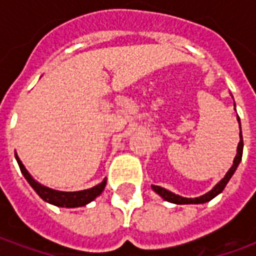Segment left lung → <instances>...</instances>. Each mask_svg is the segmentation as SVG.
Returning a JSON list of instances; mask_svg holds the SVG:
<instances>
[{"label":"left lung","mask_w":256,"mask_h":256,"mask_svg":"<svg viewBox=\"0 0 256 256\" xmlns=\"http://www.w3.org/2000/svg\"><path fill=\"white\" fill-rule=\"evenodd\" d=\"M237 120L240 123V118L237 116ZM242 128H240V142H238V146H237V155L234 158V160H233V166L230 167V170L226 172V176L222 180H220V182L215 185L214 188L211 189L208 193H206L203 196H200V198H182V196H178V194H174L170 190H167L164 188H160V186H156V185H152V189L155 190L159 196L167 200V202H170V203H176V204H200V203H207L210 202L211 198H214L216 194H220L224 189H225L226 184L229 182V180L232 178V176L236 172L237 166H238V163L242 162Z\"/></svg>","instance_id":"8db88e82"}]
</instances>
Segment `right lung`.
<instances>
[{"instance_id":"right-lung-1","label":"right lung","mask_w":256,"mask_h":256,"mask_svg":"<svg viewBox=\"0 0 256 256\" xmlns=\"http://www.w3.org/2000/svg\"><path fill=\"white\" fill-rule=\"evenodd\" d=\"M14 156H16V160L19 163L22 174L24 176V178L28 181V184L32 186V189L40 194V198H44L48 203L54 204V206H58V207H70V208L71 207H82L84 204L90 203L92 200H94L98 194H101L104 188H106V181L104 180L101 184L96 185L94 188L86 189V190H79V192H60V190H53V189L46 188V186H44L41 184L36 182V180L28 174V172L26 170V167L23 166V163L20 162L18 155Z\"/></svg>"}]
</instances>
